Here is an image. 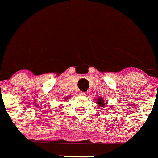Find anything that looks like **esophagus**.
Here are the masks:
<instances>
[{"instance_id":"obj_1","label":"esophagus","mask_w":158,"mask_h":158,"mask_svg":"<svg viewBox=\"0 0 158 158\" xmlns=\"http://www.w3.org/2000/svg\"><path fill=\"white\" fill-rule=\"evenodd\" d=\"M87 92H83V91H81L79 93V95L80 96H83V97H84V96H87Z\"/></svg>"}]
</instances>
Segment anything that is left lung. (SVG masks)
Masks as SVG:
<instances>
[{
    "label": "left lung",
    "instance_id": "left-lung-1",
    "mask_svg": "<svg viewBox=\"0 0 158 158\" xmlns=\"http://www.w3.org/2000/svg\"><path fill=\"white\" fill-rule=\"evenodd\" d=\"M104 100H102L101 98V99H98V105L99 106H104Z\"/></svg>",
    "mask_w": 158,
    "mask_h": 158
}]
</instances>
